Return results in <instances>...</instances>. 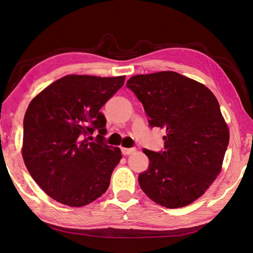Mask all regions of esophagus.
Wrapping results in <instances>:
<instances>
[{
    "label": "esophagus",
    "instance_id": "esophagus-1",
    "mask_svg": "<svg viewBox=\"0 0 253 253\" xmlns=\"http://www.w3.org/2000/svg\"><path fill=\"white\" fill-rule=\"evenodd\" d=\"M136 149L135 148H122V153L124 155H129L132 152H135Z\"/></svg>",
    "mask_w": 253,
    "mask_h": 253
}]
</instances>
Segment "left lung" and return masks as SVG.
<instances>
[{"mask_svg": "<svg viewBox=\"0 0 253 253\" xmlns=\"http://www.w3.org/2000/svg\"><path fill=\"white\" fill-rule=\"evenodd\" d=\"M126 85L149 116L166 130L165 151L143 149L149 169L138 177L160 206L177 209L200 198L221 173L229 130L212 91L175 72L136 75Z\"/></svg>", "mask_w": 253, "mask_h": 253, "instance_id": "8db88e82", "label": "left lung"}]
</instances>
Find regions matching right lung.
<instances>
[{
    "mask_svg": "<svg viewBox=\"0 0 253 253\" xmlns=\"http://www.w3.org/2000/svg\"><path fill=\"white\" fill-rule=\"evenodd\" d=\"M126 76L67 75L37 94L26 111L21 154L32 178L47 196L80 208L101 197L122 159L121 149L85 136L98 128L105 135L100 112Z\"/></svg>",
    "mask_w": 253,
    "mask_h": 253,
    "instance_id": "right-lung-1",
    "label": "right lung"
}]
</instances>
